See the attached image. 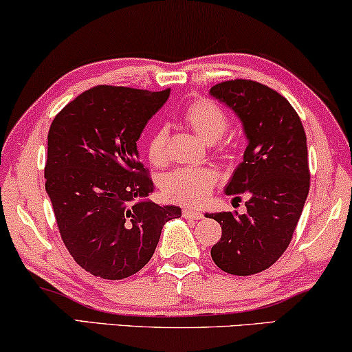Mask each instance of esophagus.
I'll return each instance as SVG.
<instances>
[{"label":"esophagus","mask_w":352,"mask_h":352,"mask_svg":"<svg viewBox=\"0 0 352 352\" xmlns=\"http://www.w3.org/2000/svg\"><path fill=\"white\" fill-rule=\"evenodd\" d=\"M182 216H184L186 219H201V218H204V214H201L200 211H195V210H190V208L182 210Z\"/></svg>","instance_id":"34e87169"}]
</instances>
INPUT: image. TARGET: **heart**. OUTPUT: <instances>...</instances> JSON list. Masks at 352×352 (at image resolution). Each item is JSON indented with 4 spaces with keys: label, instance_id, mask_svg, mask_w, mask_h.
Masks as SVG:
<instances>
[{
    "label": "heart",
    "instance_id": "1",
    "mask_svg": "<svg viewBox=\"0 0 352 352\" xmlns=\"http://www.w3.org/2000/svg\"><path fill=\"white\" fill-rule=\"evenodd\" d=\"M181 120L205 142L213 144L214 153L229 157L232 142L221 139L229 128V115L214 100L197 98L182 109ZM146 153L148 162L163 166L168 162V131L158 124L146 139ZM218 175L211 168H177L162 181V192L168 200L182 205H201L213 192Z\"/></svg>",
    "mask_w": 352,
    "mask_h": 352
}]
</instances>
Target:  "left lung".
I'll return each instance as SVG.
<instances>
[{
    "instance_id": "1",
    "label": "left lung",
    "mask_w": 352,
    "mask_h": 352,
    "mask_svg": "<svg viewBox=\"0 0 352 352\" xmlns=\"http://www.w3.org/2000/svg\"><path fill=\"white\" fill-rule=\"evenodd\" d=\"M210 93L239 115L248 139L226 186L234 201L247 197V211L206 213L223 229L211 258L224 272L252 276L282 256L302 213L311 184L305 128L292 104L258 81H221Z\"/></svg>"
}]
</instances>
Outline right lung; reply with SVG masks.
Wrapping results in <instances>:
<instances>
[{"mask_svg": "<svg viewBox=\"0 0 352 352\" xmlns=\"http://www.w3.org/2000/svg\"><path fill=\"white\" fill-rule=\"evenodd\" d=\"M170 88L94 86L52 120L45 166L62 242L76 264L107 280L146 266L181 208L144 200L153 190L136 142Z\"/></svg>", "mask_w": 352, "mask_h": 352, "instance_id": "add662e5", "label": "right lung"}]
</instances>
